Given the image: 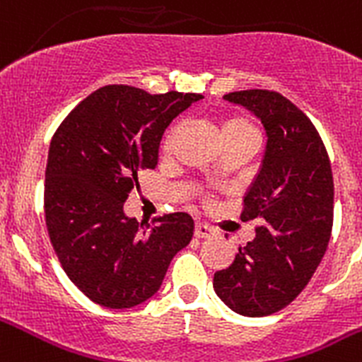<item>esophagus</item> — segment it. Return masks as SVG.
<instances>
[{"instance_id":"obj_1","label":"esophagus","mask_w":362,"mask_h":362,"mask_svg":"<svg viewBox=\"0 0 362 362\" xmlns=\"http://www.w3.org/2000/svg\"><path fill=\"white\" fill-rule=\"evenodd\" d=\"M212 235H214V231L210 230L206 224L196 223V226H194V237L196 238H209V237H212Z\"/></svg>"}]
</instances>
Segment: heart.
I'll use <instances>...</instances> for the list:
<instances>
[{"mask_svg":"<svg viewBox=\"0 0 362 362\" xmlns=\"http://www.w3.org/2000/svg\"><path fill=\"white\" fill-rule=\"evenodd\" d=\"M178 127L173 125L170 131L166 132L163 139V152L170 153L171 146H173V139L177 136ZM221 138L224 141H245V143H258V129L255 127L249 118L242 117V115H231V117L224 118L221 122Z\"/></svg>","mask_w":362,"mask_h":362,"instance_id":"1","label":"heart"}]
</instances>
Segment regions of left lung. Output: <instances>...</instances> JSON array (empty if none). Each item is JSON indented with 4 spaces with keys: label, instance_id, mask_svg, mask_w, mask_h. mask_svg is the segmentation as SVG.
I'll use <instances>...</instances> for the list:
<instances>
[{
    "label": "left lung",
    "instance_id": "8db88e82",
    "mask_svg": "<svg viewBox=\"0 0 362 362\" xmlns=\"http://www.w3.org/2000/svg\"><path fill=\"white\" fill-rule=\"evenodd\" d=\"M224 99L262 120L267 148L240 214L262 226L214 274V290L235 313L267 317L306 288L324 258L334 214L331 160L310 118L281 93L242 90Z\"/></svg>",
    "mask_w": 362,
    "mask_h": 362
}]
</instances>
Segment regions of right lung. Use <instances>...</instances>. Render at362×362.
Instances as JSON below:
<instances>
[{"instance_id":"obj_1","label":"right lung","mask_w":362,"mask_h":362,"mask_svg":"<svg viewBox=\"0 0 362 362\" xmlns=\"http://www.w3.org/2000/svg\"><path fill=\"white\" fill-rule=\"evenodd\" d=\"M199 93L150 95L110 84L81 100L49 146L44 210L49 238L70 281L90 300L125 310L148 300L194 221L175 212L153 226L124 214L138 173L153 170L164 131Z\"/></svg>"}]
</instances>
